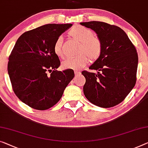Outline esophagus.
Segmentation results:
<instances>
[{"label": "esophagus", "mask_w": 148, "mask_h": 148, "mask_svg": "<svg viewBox=\"0 0 148 148\" xmlns=\"http://www.w3.org/2000/svg\"><path fill=\"white\" fill-rule=\"evenodd\" d=\"M81 73L80 71H75V75L76 76L80 75Z\"/></svg>", "instance_id": "obj_1"}]
</instances>
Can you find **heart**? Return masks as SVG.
Segmentation results:
<instances>
[{
  "mask_svg": "<svg viewBox=\"0 0 148 148\" xmlns=\"http://www.w3.org/2000/svg\"><path fill=\"white\" fill-rule=\"evenodd\" d=\"M68 34L73 39L81 43L79 53L81 55L77 58H67L65 59L61 63V66L63 69H78L87 65L89 61L88 58L90 61H95L101 56L102 52L101 42L99 38L94 36V33L91 29L77 25L70 29ZM53 51L59 58H63L64 56L63 39L61 37L58 38L55 42Z\"/></svg>",
  "mask_w": 148,
  "mask_h": 148,
  "instance_id": "1",
  "label": "heart"
}]
</instances>
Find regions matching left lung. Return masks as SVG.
Returning <instances> with one entry per match:
<instances>
[{
	"mask_svg": "<svg viewBox=\"0 0 148 148\" xmlns=\"http://www.w3.org/2000/svg\"><path fill=\"white\" fill-rule=\"evenodd\" d=\"M94 30L102 44L99 58L89 67L95 73L83 71L85 97L103 108L114 106L124 100L136 82L138 57L134 45L123 29L105 22H81Z\"/></svg>",
	"mask_w": 148,
	"mask_h": 148,
	"instance_id": "1",
	"label": "left lung"
}]
</instances>
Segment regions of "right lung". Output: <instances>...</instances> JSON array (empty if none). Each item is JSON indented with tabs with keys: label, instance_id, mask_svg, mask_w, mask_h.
<instances>
[{
	"label": "right lung",
	"instance_id": "obj_1",
	"mask_svg": "<svg viewBox=\"0 0 148 148\" xmlns=\"http://www.w3.org/2000/svg\"><path fill=\"white\" fill-rule=\"evenodd\" d=\"M71 26L45 24L22 34L16 42L8 73L15 95L29 107L40 110L52 107L73 79V69L56 70L61 63L53 51L56 40Z\"/></svg>",
	"mask_w": 148,
	"mask_h": 148
}]
</instances>
